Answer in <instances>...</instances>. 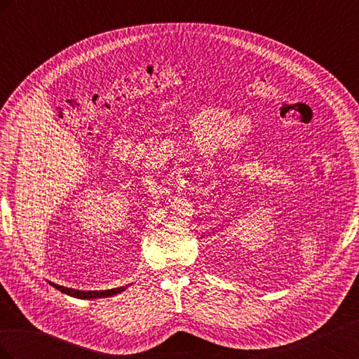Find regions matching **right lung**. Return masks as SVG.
I'll return each mask as SVG.
<instances>
[{"mask_svg": "<svg viewBox=\"0 0 359 359\" xmlns=\"http://www.w3.org/2000/svg\"><path fill=\"white\" fill-rule=\"evenodd\" d=\"M49 285L53 286L55 289H58L60 292L66 293V295H70L73 298H79V299H99V298H107V297H114L116 293L123 292L128 287L127 286H121V287H116V289H107V290H79V289H72V287H64L55 283H50Z\"/></svg>", "mask_w": 359, "mask_h": 359, "instance_id": "obj_1", "label": "right lung"}]
</instances>
